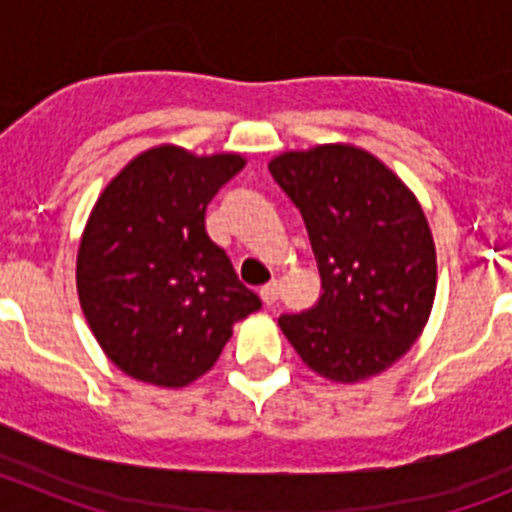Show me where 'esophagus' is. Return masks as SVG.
Listing matches in <instances>:
<instances>
[{"label": "esophagus", "instance_id": "1", "mask_svg": "<svg viewBox=\"0 0 512 512\" xmlns=\"http://www.w3.org/2000/svg\"><path fill=\"white\" fill-rule=\"evenodd\" d=\"M259 295H261V300H264V305L271 307L274 302L279 300V282H269L266 287H261Z\"/></svg>", "mask_w": 512, "mask_h": 512}]
</instances>
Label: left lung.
<instances>
[{
    "label": "left lung",
    "mask_w": 512,
    "mask_h": 512,
    "mask_svg": "<svg viewBox=\"0 0 512 512\" xmlns=\"http://www.w3.org/2000/svg\"><path fill=\"white\" fill-rule=\"evenodd\" d=\"M271 176L297 205L323 295L279 328L312 372L356 384L408 354L431 318L436 246L418 197L364 148L279 153Z\"/></svg>",
    "instance_id": "obj_1"
}]
</instances>
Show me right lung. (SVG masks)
Listing matches in <instances>:
<instances>
[{
    "label": "right lung",
    "instance_id": "1",
    "mask_svg": "<svg viewBox=\"0 0 512 512\" xmlns=\"http://www.w3.org/2000/svg\"><path fill=\"white\" fill-rule=\"evenodd\" d=\"M243 166L241 153L194 156L166 143L99 194L81 233L76 292L97 343L128 377L187 387L261 307L205 230L207 205Z\"/></svg>",
    "mask_w": 512,
    "mask_h": 512
}]
</instances>
